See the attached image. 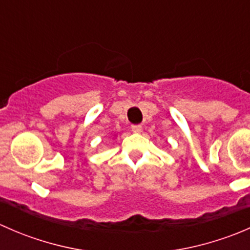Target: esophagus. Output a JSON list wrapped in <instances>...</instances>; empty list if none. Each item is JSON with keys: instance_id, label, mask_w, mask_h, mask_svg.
Wrapping results in <instances>:
<instances>
[{"instance_id": "1", "label": "esophagus", "mask_w": 250, "mask_h": 250, "mask_svg": "<svg viewBox=\"0 0 250 250\" xmlns=\"http://www.w3.org/2000/svg\"><path fill=\"white\" fill-rule=\"evenodd\" d=\"M132 130L134 133H141L143 132V127H141L140 125H132Z\"/></svg>"}]
</instances>
